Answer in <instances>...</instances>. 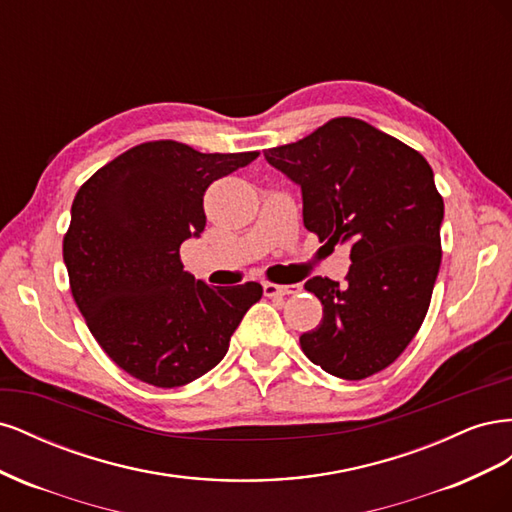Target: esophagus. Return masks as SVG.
I'll return each instance as SVG.
<instances>
[{
	"label": "esophagus",
	"mask_w": 512,
	"mask_h": 512,
	"mask_svg": "<svg viewBox=\"0 0 512 512\" xmlns=\"http://www.w3.org/2000/svg\"><path fill=\"white\" fill-rule=\"evenodd\" d=\"M265 288V294L267 297H288V294H297L301 292V284H265L262 286Z\"/></svg>",
	"instance_id": "34e87169"
}]
</instances>
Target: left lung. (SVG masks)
Returning <instances> with one entry per match:
<instances>
[{
    "label": "left lung",
    "mask_w": 512,
    "mask_h": 512,
    "mask_svg": "<svg viewBox=\"0 0 512 512\" xmlns=\"http://www.w3.org/2000/svg\"><path fill=\"white\" fill-rule=\"evenodd\" d=\"M301 185L303 224L320 241L350 243L346 284L312 277L320 327L299 337L327 374L363 380L389 367L421 329L440 271L444 200L416 149L354 117L265 151Z\"/></svg>",
    "instance_id": "1"
}]
</instances>
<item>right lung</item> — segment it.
Wrapping results in <instances>:
<instances>
[{
	"label": "right lung",
	"mask_w": 512,
	"mask_h": 512,
	"mask_svg": "<svg viewBox=\"0 0 512 512\" xmlns=\"http://www.w3.org/2000/svg\"><path fill=\"white\" fill-rule=\"evenodd\" d=\"M256 158L151 141L76 192L64 237L72 297L102 350L136 380L175 389L207 374L260 301V284L209 286L179 256L205 230V190Z\"/></svg>",
	"instance_id": "1"
}]
</instances>
